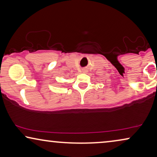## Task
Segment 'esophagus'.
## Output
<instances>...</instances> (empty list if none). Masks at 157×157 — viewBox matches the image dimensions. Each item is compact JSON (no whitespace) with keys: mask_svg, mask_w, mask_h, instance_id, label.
Instances as JSON below:
<instances>
[{"mask_svg":"<svg viewBox=\"0 0 157 157\" xmlns=\"http://www.w3.org/2000/svg\"><path fill=\"white\" fill-rule=\"evenodd\" d=\"M82 71L83 72H85V73H86V72H87V69H82Z\"/></svg>","mask_w":157,"mask_h":157,"instance_id":"34e87169","label":"esophagus"}]
</instances>
